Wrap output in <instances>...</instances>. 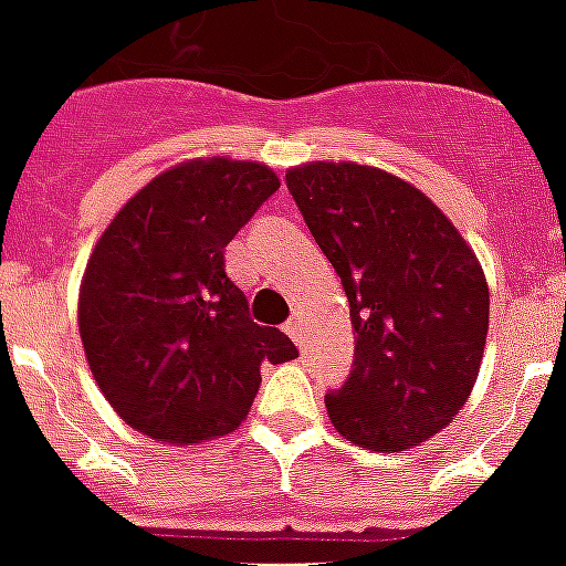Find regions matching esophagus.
Instances as JSON below:
<instances>
[{"label": "esophagus", "instance_id": "1", "mask_svg": "<svg viewBox=\"0 0 566 566\" xmlns=\"http://www.w3.org/2000/svg\"><path fill=\"white\" fill-rule=\"evenodd\" d=\"M284 333L294 338V342H303V321H300V317H291V321L284 324Z\"/></svg>", "mask_w": 566, "mask_h": 566}]
</instances>
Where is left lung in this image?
<instances>
[{
  "label": "left lung",
  "instance_id": "1",
  "mask_svg": "<svg viewBox=\"0 0 566 566\" xmlns=\"http://www.w3.org/2000/svg\"><path fill=\"white\" fill-rule=\"evenodd\" d=\"M284 182L357 329L350 375L324 396L329 420L368 450L417 447L462 411L480 371L489 287L474 251L420 188L375 167L315 161Z\"/></svg>",
  "mask_w": 566,
  "mask_h": 566
}]
</instances>
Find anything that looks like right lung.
Masks as SVG:
<instances>
[{
    "mask_svg": "<svg viewBox=\"0 0 566 566\" xmlns=\"http://www.w3.org/2000/svg\"><path fill=\"white\" fill-rule=\"evenodd\" d=\"M279 191L254 161H186L140 188L104 230L81 284V338L98 387L132 429L198 443L233 432L261 363L300 357L254 324L224 272L228 242Z\"/></svg>",
    "mask_w": 566,
    "mask_h": 566,
    "instance_id": "right-lung-1",
    "label": "right lung"
}]
</instances>
